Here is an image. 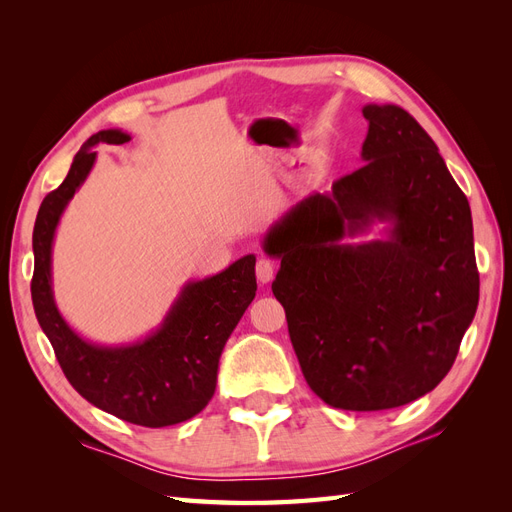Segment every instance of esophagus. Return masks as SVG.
Masks as SVG:
<instances>
[{
	"instance_id": "1",
	"label": "esophagus",
	"mask_w": 512,
	"mask_h": 512,
	"mask_svg": "<svg viewBox=\"0 0 512 512\" xmlns=\"http://www.w3.org/2000/svg\"><path fill=\"white\" fill-rule=\"evenodd\" d=\"M273 275H275V265H273V262H271L269 258H260V260L256 262V277H258V282H260V284H269V282L273 280Z\"/></svg>"
}]
</instances>
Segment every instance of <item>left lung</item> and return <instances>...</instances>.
Masks as SVG:
<instances>
[{
  "mask_svg": "<svg viewBox=\"0 0 512 512\" xmlns=\"http://www.w3.org/2000/svg\"><path fill=\"white\" fill-rule=\"evenodd\" d=\"M365 166L275 222L262 247L282 265L303 376L324 404L371 412L406 406L451 371L478 305L468 198L431 136L395 104H367ZM376 221L387 239L342 244Z\"/></svg>",
  "mask_w": 512,
  "mask_h": 512,
  "instance_id": "8db88e82",
  "label": "left lung"
}]
</instances>
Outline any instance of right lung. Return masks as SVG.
<instances>
[{
  "mask_svg": "<svg viewBox=\"0 0 512 512\" xmlns=\"http://www.w3.org/2000/svg\"><path fill=\"white\" fill-rule=\"evenodd\" d=\"M128 141L130 134L121 130L94 134L74 156L68 177L44 196L34 226L32 301L68 382L89 404L134 425L168 427L196 416L213 397L222 350L256 297V256L247 254L218 275L185 284L160 327L138 342L100 346L76 333L53 297L55 230L94 168V147Z\"/></svg>",
  "mask_w": 512,
  "mask_h": 512,
  "instance_id": "obj_1",
  "label": "right lung"
}]
</instances>
